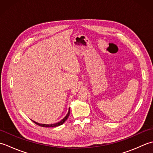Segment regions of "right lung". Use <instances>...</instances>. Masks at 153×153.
Returning a JSON list of instances; mask_svg holds the SVG:
<instances>
[{
	"label": "right lung",
	"instance_id": "right-lung-1",
	"mask_svg": "<svg viewBox=\"0 0 153 153\" xmlns=\"http://www.w3.org/2000/svg\"><path fill=\"white\" fill-rule=\"evenodd\" d=\"M70 110L69 108V110H68V112L66 114V116H65L60 122L56 123H53V124H42V123H39L35 122V121H33V120H32V121H33L35 123H36L37 125L41 126V127H45V128H54V127H57V126H61L62 124H63V123L66 122V120L68 119V116H69V115H70Z\"/></svg>",
	"mask_w": 153,
	"mask_h": 153
}]
</instances>
